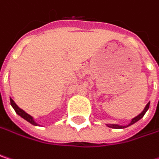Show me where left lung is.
Returning <instances> with one entry per match:
<instances>
[{
  "label": "left lung",
  "instance_id": "8db88e82",
  "mask_svg": "<svg viewBox=\"0 0 159 159\" xmlns=\"http://www.w3.org/2000/svg\"><path fill=\"white\" fill-rule=\"evenodd\" d=\"M149 105H150V102H148V103L146 104V106L144 107L143 111H142L139 115H137L136 117L133 118V119L131 120V121H130L128 124H126V125H119V124H106V125H107L108 127H110V128H113V129H123V128H126V127H128V126H130V125H132V124L135 123V122H136V121H138L139 120H141V119L143 117V115L145 114V112L148 111V109H149Z\"/></svg>",
  "mask_w": 159,
  "mask_h": 159
}]
</instances>
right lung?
Masks as SVG:
<instances>
[{
	"label": "right lung",
	"instance_id": "right-lung-1",
	"mask_svg": "<svg viewBox=\"0 0 159 159\" xmlns=\"http://www.w3.org/2000/svg\"><path fill=\"white\" fill-rule=\"evenodd\" d=\"M10 102H11V105H12V107L14 108V110L16 112V114H18L20 117H22L24 120H25L26 121H28L29 123H31V124H33V125H35V126H39V123H37L36 121H35V120H34V118L32 117V116H30L29 114H27L25 111H24L23 110H21L17 105L16 104V102L12 99V98H10Z\"/></svg>",
	"mask_w": 159,
	"mask_h": 159
}]
</instances>
